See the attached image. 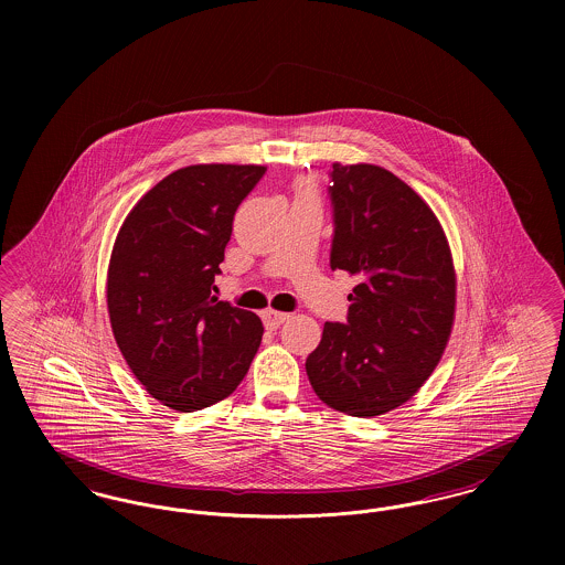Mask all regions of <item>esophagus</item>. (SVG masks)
Returning a JSON list of instances; mask_svg holds the SVG:
<instances>
[{
  "label": "esophagus",
  "mask_w": 565,
  "mask_h": 565,
  "mask_svg": "<svg viewBox=\"0 0 565 565\" xmlns=\"http://www.w3.org/2000/svg\"><path fill=\"white\" fill-rule=\"evenodd\" d=\"M290 320V313H284V311H275V309H267L263 311V322L267 328H279L281 323Z\"/></svg>",
  "instance_id": "34e87169"
}]
</instances>
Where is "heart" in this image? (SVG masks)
Wrapping results in <instances>:
<instances>
[{
	"label": "heart",
	"instance_id": "obj_1",
	"mask_svg": "<svg viewBox=\"0 0 565 565\" xmlns=\"http://www.w3.org/2000/svg\"><path fill=\"white\" fill-rule=\"evenodd\" d=\"M296 199H316V184L311 180L296 182Z\"/></svg>",
	"mask_w": 565,
	"mask_h": 565
}]
</instances>
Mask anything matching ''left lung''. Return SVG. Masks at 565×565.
I'll return each mask as SVG.
<instances>
[{
  "instance_id": "obj_1",
  "label": "left lung",
  "mask_w": 565,
  "mask_h": 565,
  "mask_svg": "<svg viewBox=\"0 0 565 565\" xmlns=\"http://www.w3.org/2000/svg\"><path fill=\"white\" fill-rule=\"evenodd\" d=\"M332 270L360 284L348 323H323L305 369L313 392L351 417L411 401L438 366L456 320L457 277L430 205L392 171L332 164Z\"/></svg>"
}]
</instances>
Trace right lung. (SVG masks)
Masks as SVG:
<instances>
[{
	"mask_svg": "<svg viewBox=\"0 0 565 565\" xmlns=\"http://www.w3.org/2000/svg\"><path fill=\"white\" fill-rule=\"evenodd\" d=\"M267 167H182L125 217L109 256V323L131 373L159 403L192 413L228 398L263 322L212 296L233 217Z\"/></svg>",
	"mask_w": 565,
	"mask_h": 565,
	"instance_id": "1",
	"label": "right lung"
}]
</instances>
